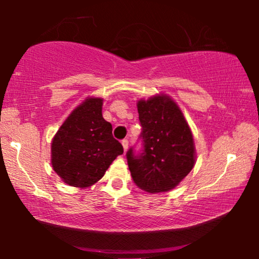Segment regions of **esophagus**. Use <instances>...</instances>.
<instances>
[{"instance_id": "1", "label": "esophagus", "mask_w": 259, "mask_h": 259, "mask_svg": "<svg viewBox=\"0 0 259 259\" xmlns=\"http://www.w3.org/2000/svg\"><path fill=\"white\" fill-rule=\"evenodd\" d=\"M121 144H122V147H123V151H127V148H128V140L127 139H123L122 141H121Z\"/></svg>"}]
</instances>
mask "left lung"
Masks as SVG:
<instances>
[{
    "instance_id": "8db88e82",
    "label": "left lung",
    "mask_w": 259,
    "mask_h": 259,
    "mask_svg": "<svg viewBox=\"0 0 259 259\" xmlns=\"http://www.w3.org/2000/svg\"><path fill=\"white\" fill-rule=\"evenodd\" d=\"M141 126L140 151L126 153L131 176L147 192L176 187L194 166V144L178 106L166 95L138 102Z\"/></svg>"
}]
</instances>
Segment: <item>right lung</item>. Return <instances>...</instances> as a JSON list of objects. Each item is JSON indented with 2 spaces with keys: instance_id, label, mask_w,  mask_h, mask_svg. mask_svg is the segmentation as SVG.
Returning a JSON list of instances; mask_svg holds the SVG:
<instances>
[{
  "instance_id": "add662e5",
  "label": "right lung",
  "mask_w": 259,
  "mask_h": 259,
  "mask_svg": "<svg viewBox=\"0 0 259 259\" xmlns=\"http://www.w3.org/2000/svg\"><path fill=\"white\" fill-rule=\"evenodd\" d=\"M101 109V99H87L74 109L53 139V168L69 185H93L123 153L122 145L114 139L112 125L102 118Z\"/></svg>"
}]
</instances>
